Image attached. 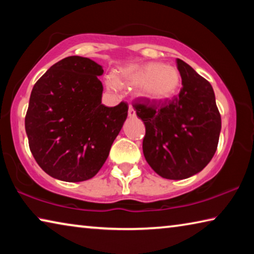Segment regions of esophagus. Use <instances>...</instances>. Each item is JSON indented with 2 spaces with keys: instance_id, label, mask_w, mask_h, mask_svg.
Masks as SVG:
<instances>
[{
  "instance_id": "1",
  "label": "esophagus",
  "mask_w": 254,
  "mask_h": 254,
  "mask_svg": "<svg viewBox=\"0 0 254 254\" xmlns=\"http://www.w3.org/2000/svg\"><path fill=\"white\" fill-rule=\"evenodd\" d=\"M127 114H128V118H135V111H134V109H133L132 106H130L128 107V112H127Z\"/></svg>"
}]
</instances>
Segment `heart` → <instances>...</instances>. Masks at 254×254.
<instances>
[{"instance_id":"heart-1","label":"heart","mask_w":254,"mask_h":254,"mask_svg":"<svg viewBox=\"0 0 254 254\" xmlns=\"http://www.w3.org/2000/svg\"><path fill=\"white\" fill-rule=\"evenodd\" d=\"M180 80L178 68L170 64L144 63L130 64L120 68L118 77L113 75L105 78L109 91L117 92L121 85L134 87L140 97L150 102H165L177 93Z\"/></svg>"}]
</instances>
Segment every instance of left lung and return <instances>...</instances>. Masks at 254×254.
<instances>
[{
	"label": "left lung",
	"mask_w": 254,
	"mask_h": 254,
	"mask_svg": "<svg viewBox=\"0 0 254 254\" xmlns=\"http://www.w3.org/2000/svg\"><path fill=\"white\" fill-rule=\"evenodd\" d=\"M180 93L161 106L134 104L145 126L143 154L162 178L180 180L203 170L212 160L221 133V115L212 85L177 59Z\"/></svg>",
	"instance_id": "left-lung-1"
}]
</instances>
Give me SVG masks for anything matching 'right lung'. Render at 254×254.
Segmentation results:
<instances>
[{
	"label": "right lung",
	"mask_w": 254,
	"mask_h": 254,
	"mask_svg": "<svg viewBox=\"0 0 254 254\" xmlns=\"http://www.w3.org/2000/svg\"><path fill=\"white\" fill-rule=\"evenodd\" d=\"M103 67L70 56L51 66L34 84L25 115L29 147L53 178L78 183L104 165L127 117V105L102 104Z\"/></svg>",
	"instance_id": "add662e5"
}]
</instances>
